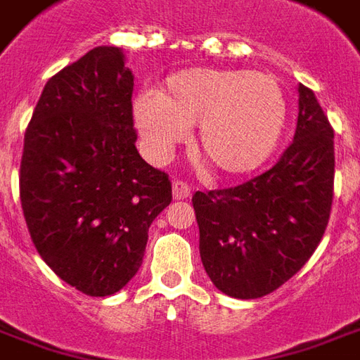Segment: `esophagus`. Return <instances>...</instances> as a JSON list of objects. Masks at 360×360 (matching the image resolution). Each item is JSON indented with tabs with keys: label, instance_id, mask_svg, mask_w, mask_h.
<instances>
[{
	"label": "esophagus",
	"instance_id": "esophagus-1",
	"mask_svg": "<svg viewBox=\"0 0 360 360\" xmlns=\"http://www.w3.org/2000/svg\"><path fill=\"white\" fill-rule=\"evenodd\" d=\"M193 195V188L188 187V183L185 181H173V197L177 198V200H183V198H191Z\"/></svg>",
	"mask_w": 360,
	"mask_h": 360
}]
</instances>
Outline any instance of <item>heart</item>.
<instances>
[{
    "instance_id": "b5f03b06",
    "label": "heart",
    "mask_w": 360,
    "mask_h": 360,
    "mask_svg": "<svg viewBox=\"0 0 360 360\" xmlns=\"http://www.w3.org/2000/svg\"><path fill=\"white\" fill-rule=\"evenodd\" d=\"M286 112L275 75L222 68L183 70L158 95L140 97L134 105V119L154 158H165L187 128L198 124V155L228 175L253 172L273 154Z\"/></svg>"
}]
</instances>
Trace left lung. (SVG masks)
Returning <instances> with one entry per match:
<instances>
[{
	"label": "left lung",
	"instance_id": "8db88e82",
	"mask_svg": "<svg viewBox=\"0 0 360 360\" xmlns=\"http://www.w3.org/2000/svg\"><path fill=\"white\" fill-rule=\"evenodd\" d=\"M333 177V128L300 84L294 140L278 162L238 187L193 195L200 259L216 288L250 300L296 275L328 228Z\"/></svg>",
	"mask_w": 360,
	"mask_h": 360
}]
</instances>
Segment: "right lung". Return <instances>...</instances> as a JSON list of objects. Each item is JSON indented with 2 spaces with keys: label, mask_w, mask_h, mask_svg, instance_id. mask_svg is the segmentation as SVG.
<instances>
[{
  "label": "right lung",
  "mask_w": 360,
  "mask_h": 360,
  "mask_svg": "<svg viewBox=\"0 0 360 360\" xmlns=\"http://www.w3.org/2000/svg\"><path fill=\"white\" fill-rule=\"evenodd\" d=\"M134 75L97 46L52 75L25 132L19 195L34 248L87 296L119 292L142 265L172 181L146 163L132 117Z\"/></svg>",
  "instance_id": "obj_1"
}]
</instances>
